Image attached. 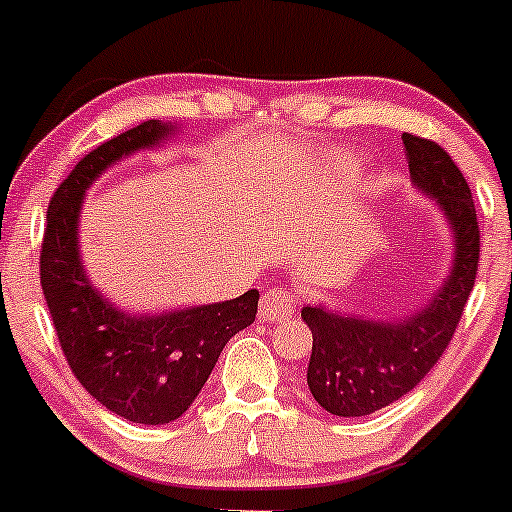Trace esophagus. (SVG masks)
Wrapping results in <instances>:
<instances>
[{
	"label": "esophagus",
	"instance_id": "obj_1",
	"mask_svg": "<svg viewBox=\"0 0 512 512\" xmlns=\"http://www.w3.org/2000/svg\"><path fill=\"white\" fill-rule=\"evenodd\" d=\"M296 301L291 291L282 289V286H272L262 294L260 299V318L265 320H286L294 316Z\"/></svg>",
	"mask_w": 512,
	"mask_h": 512
}]
</instances>
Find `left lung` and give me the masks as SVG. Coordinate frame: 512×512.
<instances>
[{
  "label": "left lung",
  "instance_id": "1",
  "mask_svg": "<svg viewBox=\"0 0 512 512\" xmlns=\"http://www.w3.org/2000/svg\"><path fill=\"white\" fill-rule=\"evenodd\" d=\"M411 182L437 204L452 233L445 282L411 316L367 318L303 306L313 333L306 381L320 408L340 418L369 415L413 391L447 350L479 269V223L462 170L428 138L403 133Z\"/></svg>",
  "mask_w": 512,
  "mask_h": 512
}]
</instances>
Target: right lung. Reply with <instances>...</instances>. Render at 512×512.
I'll list each match as a JSON object with an SVG mask.
<instances>
[{
  "instance_id": "obj_1",
  "label": "right lung",
  "mask_w": 512,
  "mask_h": 512,
  "mask_svg": "<svg viewBox=\"0 0 512 512\" xmlns=\"http://www.w3.org/2000/svg\"><path fill=\"white\" fill-rule=\"evenodd\" d=\"M177 123L145 121L84 155L53 194L41 250V286L55 333L77 381L111 413L165 425L204 389L218 355L255 320L260 291L206 306L128 313L101 296L84 269L80 211L94 182L138 150L160 148Z\"/></svg>"
}]
</instances>
